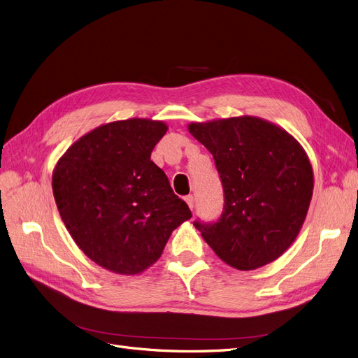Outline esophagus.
Segmentation results:
<instances>
[{"label":"esophagus","mask_w":358,"mask_h":358,"mask_svg":"<svg viewBox=\"0 0 358 358\" xmlns=\"http://www.w3.org/2000/svg\"><path fill=\"white\" fill-rule=\"evenodd\" d=\"M184 201L187 202V205H189V208L193 210V206H194V199H193V196L192 194H189V196H186L184 197Z\"/></svg>","instance_id":"esophagus-1"}]
</instances>
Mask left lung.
Instances as JSON below:
<instances>
[{
  "label": "left lung",
  "mask_w": 358,
  "mask_h": 358,
  "mask_svg": "<svg viewBox=\"0 0 358 358\" xmlns=\"http://www.w3.org/2000/svg\"><path fill=\"white\" fill-rule=\"evenodd\" d=\"M189 131L214 156L224 190L220 218L193 226L233 268L279 258L296 239L313 196V168L299 143L254 116L190 124Z\"/></svg>",
  "instance_id": "left-lung-1"
}]
</instances>
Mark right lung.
Masks as SVG:
<instances>
[{
  "label": "right lung",
  "mask_w": 358,
  "mask_h": 358,
  "mask_svg": "<svg viewBox=\"0 0 358 358\" xmlns=\"http://www.w3.org/2000/svg\"><path fill=\"white\" fill-rule=\"evenodd\" d=\"M168 127L150 119L101 125L72 144L52 172V194L79 249L117 274H138L162 255L187 203L150 155Z\"/></svg>",
  "instance_id": "right-lung-1"
}]
</instances>
